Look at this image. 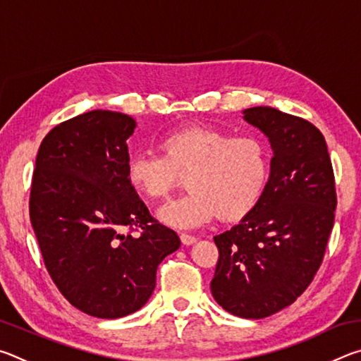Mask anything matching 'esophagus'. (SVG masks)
<instances>
[{
	"label": "esophagus",
	"mask_w": 361,
	"mask_h": 361,
	"mask_svg": "<svg viewBox=\"0 0 361 361\" xmlns=\"http://www.w3.org/2000/svg\"><path fill=\"white\" fill-rule=\"evenodd\" d=\"M180 239H181V243H183V245H192V243L195 242V237H194V235L185 234V232H183V234L180 235Z\"/></svg>",
	"instance_id": "1"
}]
</instances>
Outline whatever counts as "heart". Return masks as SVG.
Wrapping results in <instances>:
<instances>
[{
  "instance_id": "heart-1",
  "label": "heart",
  "mask_w": 361,
  "mask_h": 361,
  "mask_svg": "<svg viewBox=\"0 0 361 361\" xmlns=\"http://www.w3.org/2000/svg\"><path fill=\"white\" fill-rule=\"evenodd\" d=\"M157 149L159 154L132 156L126 176L133 191L157 202L186 175L189 192L157 212L172 228L194 229L218 216L224 223L240 221L264 194L269 152L259 138L194 124L167 132Z\"/></svg>"
}]
</instances>
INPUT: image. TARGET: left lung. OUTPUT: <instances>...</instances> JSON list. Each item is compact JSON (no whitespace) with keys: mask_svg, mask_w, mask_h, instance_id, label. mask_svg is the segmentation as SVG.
Masks as SVG:
<instances>
[{"mask_svg":"<svg viewBox=\"0 0 361 361\" xmlns=\"http://www.w3.org/2000/svg\"><path fill=\"white\" fill-rule=\"evenodd\" d=\"M264 133L271 159L264 194L248 216L215 235V301L242 319H264L296 301L325 255L336 210L325 137L309 121L271 106L243 109Z\"/></svg>","mask_w":361,"mask_h":361,"instance_id":"obj_1","label":"left lung"}]
</instances>
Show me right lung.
<instances>
[{"instance_id":"right-lung-1","label":"right lung","mask_w":361,"mask_h":361,"mask_svg":"<svg viewBox=\"0 0 361 361\" xmlns=\"http://www.w3.org/2000/svg\"><path fill=\"white\" fill-rule=\"evenodd\" d=\"M135 127L94 109L54 127L36 156L30 219L46 269L71 305L99 319L143 307L157 266L181 245L127 183Z\"/></svg>"}]
</instances>
